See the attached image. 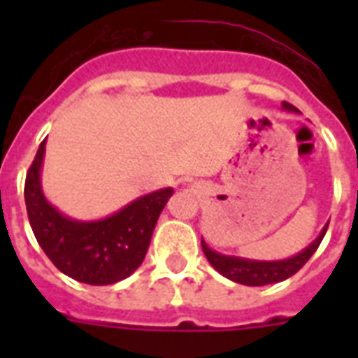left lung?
<instances>
[{
	"label": "left lung",
	"instance_id": "8db88e82",
	"mask_svg": "<svg viewBox=\"0 0 358 358\" xmlns=\"http://www.w3.org/2000/svg\"><path fill=\"white\" fill-rule=\"evenodd\" d=\"M282 109L292 111V113H299V109L294 108L288 102H282ZM327 227L329 224L323 227L320 236L308 247H305L297 255L284 258V260H250V258H243V256L221 255L217 250L210 249V245L204 239H202L201 243L208 262L223 277L230 278V280H234L238 284H245V286H266V284L286 280V278H289L292 275L299 271L301 267L310 260V256L316 252V249L322 243L323 236L327 232Z\"/></svg>",
	"mask_w": 358,
	"mask_h": 358
}]
</instances>
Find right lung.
<instances>
[{"label": "right lung", "instance_id": "obj_1", "mask_svg": "<svg viewBox=\"0 0 358 358\" xmlns=\"http://www.w3.org/2000/svg\"><path fill=\"white\" fill-rule=\"evenodd\" d=\"M46 141L25 178V206L36 241L53 266L78 282L106 286L129 277L143 264L159 213L173 187L152 191L103 219L80 221L64 215L42 191Z\"/></svg>", "mask_w": 358, "mask_h": 358}]
</instances>
